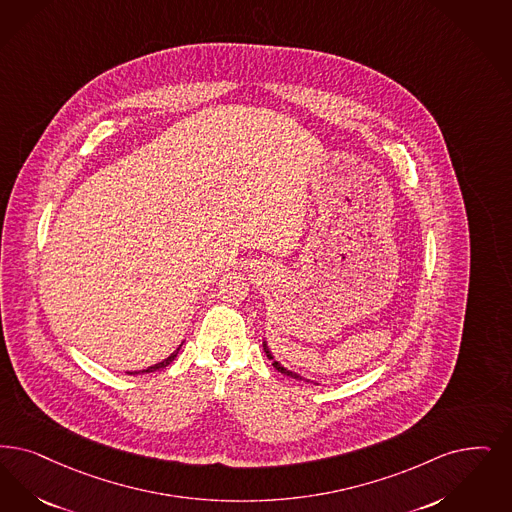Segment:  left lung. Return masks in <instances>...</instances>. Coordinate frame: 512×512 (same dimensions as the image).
Wrapping results in <instances>:
<instances>
[{"label":"left lung","instance_id":"8db88e82","mask_svg":"<svg viewBox=\"0 0 512 512\" xmlns=\"http://www.w3.org/2000/svg\"><path fill=\"white\" fill-rule=\"evenodd\" d=\"M263 350H265V354H266V356H268V360H270V362H272V366H274V368L278 369V371H280V373H284V375H287V377H293V379H299V381H305V379H303V377H301V375H297V373H293V371H289V369L284 368V366H282V364H280V362H276V360H274V356H272V352H270V348L266 347L265 341H263Z\"/></svg>","mask_w":512,"mask_h":512}]
</instances>
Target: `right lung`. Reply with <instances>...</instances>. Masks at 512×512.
<instances>
[{
    "label": "right lung",
    "instance_id": "add662e5",
    "mask_svg": "<svg viewBox=\"0 0 512 512\" xmlns=\"http://www.w3.org/2000/svg\"><path fill=\"white\" fill-rule=\"evenodd\" d=\"M181 347H183V343L179 345V348H177V350H175L171 356H167L164 362H160V364H156V366H150V368L143 369V371H129V375H137V373H150V371H156V369H162L165 368V366H169V364H171V362L177 358V354H179Z\"/></svg>",
    "mask_w": 512,
    "mask_h": 512
}]
</instances>
